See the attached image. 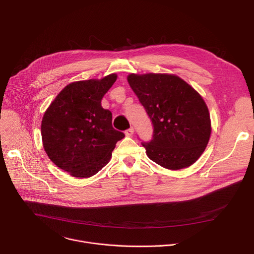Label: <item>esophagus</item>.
<instances>
[{"mask_svg": "<svg viewBox=\"0 0 254 254\" xmlns=\"http://www.w3.org/2000/svg\"><path fill=\"white\" fill-rule=\"evenodd\" d=\"M125 134H126L127 136H131V135L133 134V128H132V127H130V128L127 129V130L125 131Z\"/></svg>", "mask_w": 254, "mask_h": 254, "instance_id": "1", "label": "esophagus"}]
</instances>
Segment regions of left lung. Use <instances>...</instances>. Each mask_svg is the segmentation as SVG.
Wrapping results in <instances>:
<instances>
[{
  "label": "left lung",
  "instance_id": "obj_1",
  "mask_svg": "<svg viewBox=\"0 0 254 254\" xmlns=\"http://www.w3.org/2000/svg\"><path fill=\"white\" fill-rule=\"evenodd\" d=\"M127 81L154 126L153 139L142 142L147 156L172 171L193 165L211 135L210 114L203 97L175 74L131 73Z\"/></svg>",
  "mask_w": 254,
  "mask_h": 254
}]
</instances>
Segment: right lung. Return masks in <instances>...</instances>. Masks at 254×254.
Instances as JSON below:
<instances>
[{
    "label": "right lung",
    "instance_id": "add662e5",
    "mask_svg": "<svg viewBox=\"0 0 254 254\" xmlns=\"http://www.w3.org/2000/svg\"><path fill=\"white\" fill-rule=\"evenodd\" d=\"M116 73L101 79L69 83L46 110L41 124L43 148L60 169L89 178L111 161L124 132L113 127V115L101 99L116 82Z\"/></svg>",
    "mask_w": 254,
    "mask_h": 254
}]
</instances>
